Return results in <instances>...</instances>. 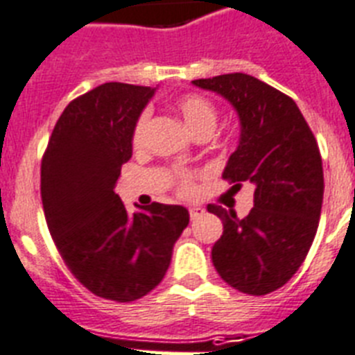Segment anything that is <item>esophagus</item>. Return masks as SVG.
<instances>
[{
    "label": "esophagus",
    "instance_id": "obj_1",
    "mask_svg": "<svg viewBox=\"0 0 355 355\" xmlns=\"http://www.w3.org/2000/svg\"><path fill=\"white\" fill-rule=\"evenodd\" d=\"M189 212H190V219H192V221H196V219H199L201 216H203L205 209H201V207H190Z\"/></svg>",
    "mask_w": 355,
    "mask_h": 355
}]
</instances>
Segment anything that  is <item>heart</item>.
Wrapping results in <instances>:
<instances>
[{"label": "heart", "instance_id": "1", "mask_svg": "<svg viewBox=\"0 0 355 355\" xmlns=\"http://www.w3.org/2000/svg\"><path fill=\"white\" fill-rule=\"evenodd\" d=\"M178 110H180L181 118L187 123V127L190 128L192 134H198L201 130H214L216 123H218V110H216V107L210 103L209 99L203 98V96H198V94L183 96L178 101ZM146 123H148V118H146V114H143L141 118L137 119L134 130H132V145L134 146H141L143 139H145ZM174 181L178 184V190H180L181 196L190 198V196L196 194L194 175L190 174V172L175 171Z\"/></svg>", "mask_w": 355, "mask_h": 355}]
</instances>
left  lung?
I'll return each mask as SVG.
<instances>
[{
  "label": "left lung",
  "instance_id": "1",
  "mask_svg": "<svg viewBox=\"0 0 355 355\" xmlns=\"http://www.w3.org/2000/svg\"><path fill=\"white\" fill-rule=\"evenodd\" d=\"M192 85L219 94L239 118V143L223 178L254 187L247 218L218 205L209 212L223 221L212 247L221 279L248 295H265L294 276L318 232L323 205V163L314 134L295 101L254 76L234 72Z\"/></svg>",
  "mask_w": 355,
  "mask_h": 355
}]
</instances>
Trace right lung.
<instances>
[{
	"mask_svg": "<svg viewBox=\"0 0 355 355\" xmlns=\"http://www.w3.org/2000/svg\"><path fill=\"white\" fill-rule=\"evenodd\" d=\"M154 94L152 87L103 83L79 96L55 123L41 161L43 210L61 257L92 294L118 303L159 285L190 219L181 205L128 214L114 190Z\"/></svg>",
	"mask_w": 355,
	"mask_h": 355,
	"instance_id": "right-lung-1",
	"label": "right lung"
}]
</instances>
